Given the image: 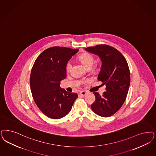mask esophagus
I'll return each mask as SVG.
<instances>
[{"instance_id": "esophagus-1", "label": "esophagus", "mask_w": 156, "mask_h": 156, "mask_svg": "<svg viewBox=\"0 0 156 156\" xmlns=\"http://www.w3.org/2000/svg\"><path fill=\"white\" fill-rule=\"evenodd\" d=\"M80 94L81 95V96H82V97H84V96H85L86 94H87V92L86 91H81L80 92Z\"/></svg>"}]
</instances>
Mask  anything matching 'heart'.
Here are the masks:
<instances>
[{"mask_svg": "<svg viewBox=\"0 0 156 156\" xmlns=\"http://www.w3.org/2000/svg\"><path fill=\"white\" fill-rule=\"evenodd\" d=\"M78 59L86 67L87 69L91 68L95 60L94 56L88 52H84L80 55L78 57ZM71 67H72V65L71 62H68L66 66V70L67 72H69L71 69ZM97 68H98V65L96 64L93 66L94 70H97Z\"/></svg>", "mask_w": 156, "mask_h": 156, "instance_id": "obj_1", "label": "heart"}]
</instances>
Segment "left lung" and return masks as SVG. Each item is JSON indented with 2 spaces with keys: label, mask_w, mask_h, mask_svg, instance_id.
<instances>
[{
  "label": "left lung",
  "mask_w": 156,
  "mask_h": 156,
  "mask_svg": "<svg viewBox=\"0 0 156 156\" xmlns=\"http://www.w3.org/2000/svg\"><path fill=\"white\" fill-rule=\"evenodd\" d=\"M97 55L102 61L98 80L106 88L102 96L94 92L96 100L91 109L98 115L107 118L118 112L125 101L130 84L129 65L123 55L118 49L105 44L85 49Z\"/></svg>",
  "instance_id": "8db88e82"
}]
</instances>
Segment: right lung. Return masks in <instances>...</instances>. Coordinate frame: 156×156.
<instances>
[{
    "instance_id": "obj_1",
    "label": "right lung",
    "mask_w": 156,
    "mask_h": 156,
    "mask_svg": "<svg viewBox=\"0 0 156 156\" xmlns=\"http://www.w3.org/2000/svg\"><path fill=\"white\" fill-rule=\"evenodd\" d=\"M78 49L55 46L44 50L33 66L30 86L37 107L49 118L59 119L69 113L78 97L60 87L66 78V66Z\"/></svg>"
}]
</instances>
